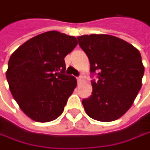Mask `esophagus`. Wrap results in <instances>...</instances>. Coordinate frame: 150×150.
<instances>
[{"mask_svg":"<svg viewBox=\"0 0 150 150\" xmlns=\"http://www.w3.org/2000/svg\"><path fill=\"white\" fill-rule=\"evenodd\" d=\"M77 81H78V82H81L82 81H83V77L81 75V76H79V77H77Z\"/></svg>","mask_w":150,"mask_h":150,"instance_id":"34e87169","label":"esophagus"}]
</instances>
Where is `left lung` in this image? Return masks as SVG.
<instances>
[{
    "label": "left lung",
    "mask_w": 150,
    "mask_h": 150,
    "mask_svg": "<svg viewBox=\"0 0 150 150\" xmlns=\"http://www.w3.org/2000/svg\"><path fill=\"white\" fill-rule=\"evenodd\" d=\"M77 39L88 57L91 73L98 72L99 78L91 81V96L82 100L87 115L100 122L119 119L142 88L144 66L139 50L109 35H84Z\"/></svg>",
    "instance_id": "1"
}]
</instances>
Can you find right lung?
<instances>
[{"mask_svg": "<svg viewBox=\"0 0 150 150\" xmlns=\"http://www.w3.org/2000/svg\"><path fill=\"white\" fill-rule=\"evenodd\" d=\"M78 42L58 31L40 34L11 54L6 77L20 108L32 120L47 122L59 117L77 85L64 75V58Z\"/></svg>", "mask_w": 150, "mask_h": 150, "instance_id": "add662e5", "label": "right lung"}]
</instances>
